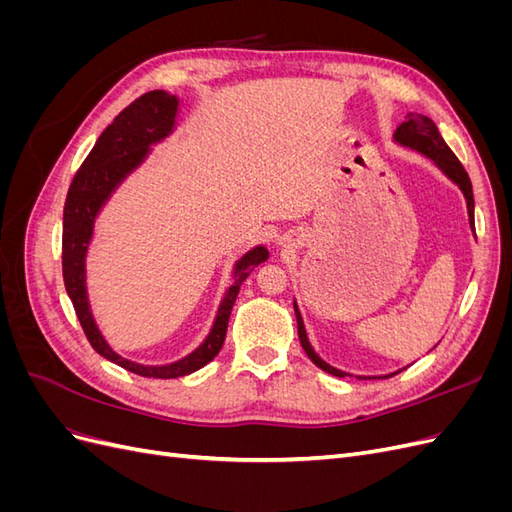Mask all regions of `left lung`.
<instances>
[{
	"label": "left lung",
	"instance_id": "8db88e82",
	"mask_svg": "<svg viewBox=\"0 0 512 512\" xmlns=\"http://www.w3.org/2000/svg\"><path fill=\"white\" fill-rule=\"evenodd\" d=\"M393 143L404 147V149H410V151H416L421 153V156H425L427 160H431L433 164L438 166L440 173L451 179L457 188L461 190L463 198H466V207H468V222H470V230L474 232L476 237V230H474V194H472V181L466 173V168L461 166V162L457 160L455 153L448 149V145L444 143V138L438 130L436 123H433L427 115H421V113H414L410 111L406 115V121L399 123V128L395 130L393 134ZM294 316H297V329H299V339H301V346L305 350V354L312 359V363L316 367H320L322 371H327V374H333L337 378H359V380H371V378H391L395 374H399L401 369L397 371H391V374H384V376H354V374H348V371L344 369H337L333 367L331 363H327L322 359V356L314 350L312 342H309L307 337V331H305V322H303V316L299 312V305H297V299H294ZM406 369V367H404Z\"/></svg>",
	"mask_w": 512,
	"mask_h": 512
}]
</instances>
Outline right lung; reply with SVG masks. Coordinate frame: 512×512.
Returning a JSON list of instances; mask_svg holds the SVG:
<instances>
[{
	"label": "right lung",
	"mask_w": 512,
	"mask_h": 512,
	"mask_svg": "<svg viewBox=\"0 0 512 512\" xmlns=\"http://www.w3.org/2000/svg\"><path fill=\"white\" fill-rule=\"evenodd\" d=\"M179 113L181 98L162 89L149 91L128 108H123L111 126L100 134L98 143L91 149L79 173H76L64 207V282L89 344L104 359L132 371V374L162 380L188 376L218 356L224 346L228 318L241 284L260 262L269 258L267 247L258 243L239 260H235L230 271L232 286H228L224 292L207 337L203 339V344L190 354L181 356V359L164 365L136 363L115 352L113 346L106 342L96 322L94 307H91L87 284V258L91 243L96 239V224L108 200L151 158L153 147L162 145L177 132Z\"/></svg>",
	"instance_id": "add662e5"
}]
</instances>
